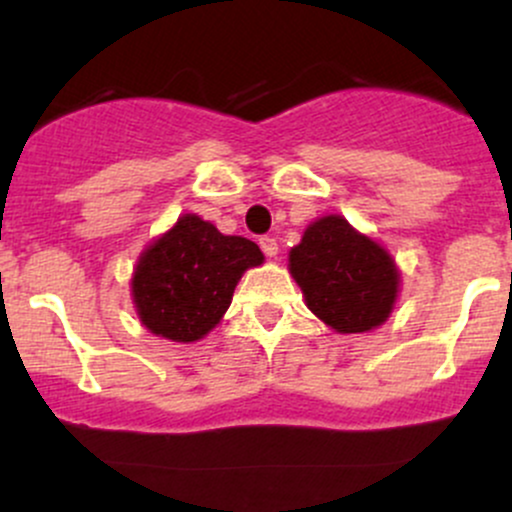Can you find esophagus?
<instances>
[{"label": "esophagus", "instance_id": "1", "mask_svg": "<svg viewBox=\"0 0 512 512\" xmlns=\"http://www.w3.org/2000/svg\"><path fill=\"white\" fill-rule=\"evenodd\" d=\"M260 248L267 257H276V252H279V243H276V238H272V236H262Z\"/></svg>", "mask_w": 512, "mask_h": 512}]
</instances>
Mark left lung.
Wrapping results in <instances>:
<instances>
[{"mask_svg": "<svg viewBox=\"0 0 512 512\" xmlns=\"http://www.w3.org/2000/svg\"><path fill=\"white\" fill-rule=\"evenodd\" d=\"M305 303L342 334L383 325L397 301L399 272L390 252L358 233L344 216H322L289 252Z\"/></svg>", "mask_w": 512, "mask_h": 512, "instance_id": "left-lung-1", "label": "left lung"}]
</instances>
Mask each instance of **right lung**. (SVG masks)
Here are the masks:
<instances>
[{
	"instance_id": "obj_1",
	"label": "right lung",
	"mask_w": 512,
	"mask_h": 512,
	"mask_svg": "<svg viewBox=\"0 0 512 512\" xmlns=\"http://www.w3.org/2000/svg\"><path fill=\"white\" fill-rule=\"evenodd\" d=\"M262 262L252 240L223 236L214 223L185 214L139 257L134 308L158 337L197 342L221 322L245 269Z\"/></svg>"
}]
</instances>
